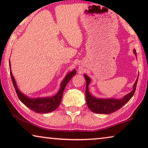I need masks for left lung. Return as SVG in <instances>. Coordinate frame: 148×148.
Returning a JSON list of instances; mask_svg holds the SVG:
<instances>
[{
  "mask_svg": "<svg viewBox=\"0 0 148 148\" xmlns=\"http://www.w3.org/2000/svg\"><path fill=\"white\" fill-rule=\"evenodd\" d=\"M134 53L136 57V50H133ZM85 78L86 79V100L87 104V106L91 110V111L97 114H108L113 113V112L117 111L121 108L122 106L127 103V102L131 99L135 92L136 87V84L138 82L137 79L133 85V89L129 92V94L123 97L122 99H116L113 98L110 99H101L94 97L89 90V85L91 81V79L87 76L86 74H84Z\"/></svg>",
  "mask_w": 148,
  "mask_h": 148,
  "instance_id": "left-lung-1",
  "label": "left lung"
}]
</instances>
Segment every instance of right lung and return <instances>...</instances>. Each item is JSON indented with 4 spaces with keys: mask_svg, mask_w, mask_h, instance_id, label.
Masks as SVG:
<instances>
[{
    "mask_svg": "<svg viewBox=\"0 0 148 148\" xmlns=\"http://www.w3.org/2000/svg\"><path fill=\"white\" fill-rule=\"evenodd\" d=\"M9 66L12 82H13L14 88L16 89V91L19 100L26 106L28 107L29 108L33 110L35 112L40 114H46L48 113V112H53L58 108L61 102L62 94H63L65 87H66L70 80L71 79L72 77L76 74V71L75 69H74L72 72L67 73L64 79L61 82V86H60V89L56 95H55L54 96L30 98V97L26 96L25 95L22 93L19 90L18 87H17L16 80H15L13 74L12 73L10 61H9Z\"/></svg>",
    "mask_w": 148,
    "mask_h": 148,
    "instance_id": "right-lung-1",
    "label": "right lung"
}]
</instances>
